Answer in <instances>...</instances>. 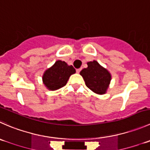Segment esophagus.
I'll list each match as a JSON object with an SVG mask.
<instances>
[{
  "mask_svg": "<svg viewBox=\"0 0 150 150\" xmlns=\"http://www.w3.org/2000/svg\"><path fill=\"white\" fill-rule=\"evenodd\" d=\"M81 68H80V69H76V72H77V73H79V72H81Z\"/></svg>",
  "mask_w": 150,
  "mask_h": 150,
  "instance_id": "34e87169",
  "label": "esophagus"
}]
</instances>
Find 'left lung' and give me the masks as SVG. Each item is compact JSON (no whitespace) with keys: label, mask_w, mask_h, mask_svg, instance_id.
<instances>
[{"label":"left lung","mask_w":150,"mask_h":150,"mask_svg":"<svg viewBox=\"0 0 150 150\" xmlns=\"http://www.w3.org/2000/svg\"><path fill=\"white\" fill-rule=\"evenodd\" d=\"M88 67L80 72L86 86L97 94H105L110 85L111 75L107 69L103 67L97 61L87 63Z\"/></svg>","instance_id":"1"}]
</instances>
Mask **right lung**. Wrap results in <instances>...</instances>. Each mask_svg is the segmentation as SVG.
Instances as JSON below:
<instances>
[{"label": "right lung", "instance_id": "add662e5", "mask_svg": "<svg viewBox=\"0 0 150 150\" xmlns=\"http://www.w3.org/2000/svg\"><path fill=\"white\" fill-rule=\"evenodd\" d=\"M75 73V69L72 65L58 60L53 66L45 71L42 75L43 83L48 90L56 91L64 86L69 77Z\"/></svg>", "mask_w": 150, "mask_h": 150}]
</instances>
